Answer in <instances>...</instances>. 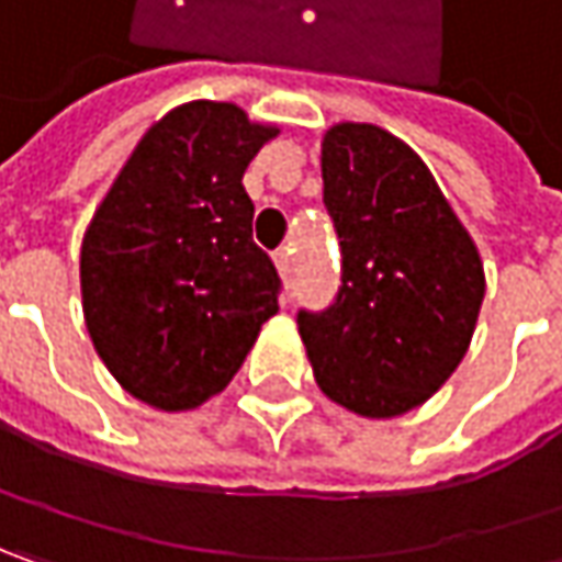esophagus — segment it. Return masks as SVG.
<instances>
[{"label":"esophagus","instance_id":"obj_1","mask_svg":"<svg viewBox=\"0 0 562 562\" xmlns=\"http://www.w3.org/2000/svg\"><path fill=\"white\" fill-rule=\"evenodd\" d=\"M273 263H277L282 280H292V263H295V260H292V248H280V251L273 255Z\"/></svg>","mask_w":562,"mask_h":562}]
</instances>
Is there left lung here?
Listing matches in <instances>:
<instances>
[{"instance_id": "8db88e82", "label": "left lung", "mask_w": 562, "mask_h": 562, "mask_svg": "<svg viewBox=\"0 0 562 562\" xmlns=\"http://www.w3.org/2000/svg\"><path fill=\"white\" fill-rule=\"evenodd\" d=\"M321 172L342 285L327 311H299V333L333 403L396 418L469 352L484 263L425 159L396 135L339 122L321 144Z\"/></svg>"}]
</instances>
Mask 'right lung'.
Returning <instances> with one entry per match:
<instances>
[{
    "mask_svg": "<svg viewBox=\"0 0 562 562\" xmlns=\"http://www.w3.org/2000/svg\"><path fill=\"white\" fill-rule=\"evenodd\" d=\"M277 135L235 103H182L137 140L87 226V333L122 390L159 412L226 390L280 311V277L251 238L241 184Z\"/></svg>",
    "mask_w": 562,
    "mask_h": 562,
    "instance_id": "add662e5",
    "label": "right lung"
}]
</instances>
